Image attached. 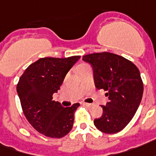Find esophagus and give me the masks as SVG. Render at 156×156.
I'll return each instance as SVG.
<instances>
[{
	"mask_svg": "<svg viewBox=\"0 0 156 156\" xmlns=\"http://www.w3.org/2000/svg\"><path fill=\"white\" fill-rule=\"evenodd\" d=\"M83 105H86V106H87V107H91L92 105H93V104H90V103H86V102H84Z\"/></svg>",
	"mask_w": 156,
	"mask_h": 156,
	"instance_id": "34e87169",
	"label": "esophagus"
}]
</instances>
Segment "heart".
Returning a JSON list of instances; mask_svg holds the SVG:
<instances>
[{
    "mask_svg": "<svg viewBox=\"0 0 156 156\" xmlns=\"http://www.w3.org/2000/svg\"><path fill=\"white\" fill-rule=\"evenodd\" d=\"M86 66V65H80V66H78V67H80V66ZM78 67H77V68H78Z\"/></svg>",
    "mask_w": 156,
    "mask_h": 156,
    "instance_id": "1",
    "label": "heart"
}]
</instances>
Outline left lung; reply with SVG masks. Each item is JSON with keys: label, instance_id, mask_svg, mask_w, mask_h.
Instances as JSON below:
<instances>
[{"label": "left lung", "instance_id": "obj_1", "mask_svg": "<svg viewBox=\"0 0 156 156\" xmlns=\"http://www.w3.org/2000/svg\"><path fill=\"white\" fill-rule=\"evenodd\" d=\"M82 60L92 66L95 87L107 91L109 98L94 125L104 133L120 132L132 120L141 101L144 86L140 70L130 61L110 52L86 55Z\"/></svg>", "mask_w": 156, "mask_h": 156}]
</instances>
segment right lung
I'll return each mask as SVG.
<instances>
[{
  "mask_svg": "<svg viewBox=\"0 0 156 156\" xmlns=\"http://www.w3.org/2000/svg\"><path fill=\"white\" fill-rule=\"evenodd\" d=\"M80 55L67 58H41L27 67L16 86L20 105L29 123L42 135L61 138L70 132L79 103L64 108L53 101V94Z\"/></svg>",
  "mask_w": 156,
  "mask_h": 156,
  "instance_id": "right-lung-1",
  "label": "right lung"
}]
</instances>
